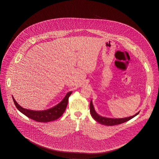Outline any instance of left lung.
I'll return each mask as SVG.
<instances>
[{"label":"left lung","instance_id":"8db88e82","mask_svg":"<svg viewBox=\"0 0 159 159\" xmlns=\"http://www.w3.org/2000/svg\"><path fill=\"white\" fill-rule=\"evenodd\" d=\"M90 111H91V116L96 121H98L100 124L104 125L107 126H113V125H117L125 123L126 121H129V120H130L131 119H132L133 117L136 116L137 114H139L138 112L133 116L123 118V119H111V118H106L104 117H101L95 112L92 101L90 102Z\"/></svg>","mask_w":159,"mask_h":159}]
</instances>
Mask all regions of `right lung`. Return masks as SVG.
Masks as SVG:
<instances>
[{"label": "right lung", "mask_w": 159, "mask_h": 159, "mask_svg": "<svg viewBox=\"0 0 159 159\" xmlns=\"http://www.w3.org/2000/svg\"><path fill=\"white\" fill-rule=\"evenodd\" d=\"M71 93V91L68 92L64 99L57 106L43 111H33L25 109L16 102L13 97L12 99L16 108L29 118L38 122H49L58 119L64 113L68 104V98Z\"/></svg>", "instance_id": "obj_1"}]
</instances>
